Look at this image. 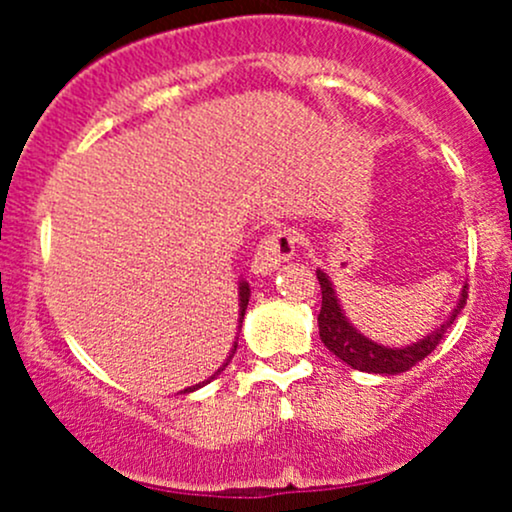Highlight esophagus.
<instances>
[{
	"instance_id": "34e87169",
	"label": "esophagus",
	"mask_w": 512,
	"mask_h": 512,
	"mask_svg": "<svg viewBox=\"0 0 512 512\" xmlns=\"http://www.w3.org/2000/svg\"><path fill=\"white\" fill-rule=\"evenodd\" d=\"M296 233L291 228H276L274 233L264 236L260 245L255 248V257H252V272L257 276L272 274L279 269L286 260H291L296 252Z\"/></svg>"
}]
</instances>
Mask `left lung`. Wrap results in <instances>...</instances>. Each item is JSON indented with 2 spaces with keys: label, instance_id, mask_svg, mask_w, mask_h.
I'll list each match as a JSON object with an SVG mask.
<instances>
[{
  "label": "left lung",
  "instance_id": "1",
  "mask_svg": "<svg viewBox=\"0 0 512 512\" xmlns=\"http://www.w3.org/2000/svg\"><path fill=\"white\" fill-rule=\"evenodd\" d=\"M317 281H320L322 291V308L320 315H317V327H320L322 344H325L339 361H344L346 366L363 370V373L397 375L409 370L411 366H416L419 361H424V358L440 344L443 334L450 330L455 317L462 313L464 303H467V284H464L460 298H457V305L452 308L448 320L440 322V327L428 332L424 339H419V342L414 344L385 346L368 339L366 334H361L354 325H351L349 317L344 315L342 303H339L330 276L322 272V269H317Z\"/></svg>",
  "mask_w": 512,
  "mask_h": 512
}]
</instances>
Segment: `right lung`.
<instances>
[{
  "instance_id": "right-lung-1",
  "label": "right lung",
  "mask_w": 512,
  "mask_h": 512,
  "mask_svg": "<svg viewBox=\"0 0 512 512\" xmlns=\"http://www.w3.org/2000/svg\"><path fill=\"white\" fill-rule=\"evenodd\" d=\"M248 301H250V286H248V281H240V284H238V305H240V310H238V327H243V317H245V310H248ZM236 349H238V342H233L231 354H228L226 361H223V366H221L219 370H216V373L211 375L209 380H204V383H199V385L185 387V390H182V392H195V390H199V387H204L207 383H211V380H214L216 375H219V373H223V370H226L228 363H231L233 354H236Z\"/></svg>"
}]
</instances>
